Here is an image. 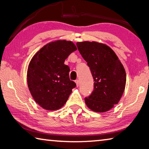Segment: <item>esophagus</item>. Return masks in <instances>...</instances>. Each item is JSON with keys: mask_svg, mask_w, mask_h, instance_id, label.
<instances>
[{"mask_svg": "<svg viewBox=\"0 0 149 149\" xmlns=\"http://www.w3.org/2000/svg\"><path fill=\"white\" fill-rule=\"evenodd\" d=\"M75 84H76L77 87L79 86V81L78 80V79H77V80H75Z\"/></svg>", "mask_w": 149, "mask_h": 149, "instance_id": "esophagus-1", "label": "esophagus"}]
</instances>
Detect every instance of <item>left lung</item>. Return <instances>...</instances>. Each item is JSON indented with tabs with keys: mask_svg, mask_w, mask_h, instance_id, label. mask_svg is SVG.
Here are the masks:
<instances>
[{
	"mask_svg": "<svg viewBox=\"0 0 149 149\" xmlns=\"http://www.w3.org/2000/svg\"><path fill=\"white\" fill-rule=\"evenodd\" d=\"M82 57L87 62L94 79V90L85 98L87 107L104 112L117 104L124 91L126 74L113 50L95 41L77 42Z\"/></svg>",
	"mask_w": 149,
	"mask_h": 149,
	"instance_id": "1",
	"label": "left lung"
}]
</instances>
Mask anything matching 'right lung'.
Wrapping results in <instances>:
<instances>
[{
	"mask_svg": "<svg viewBox=\"0 0 149 149\" xmlns=\"http://www.w3.org/2000/svg\"><path fill=\"white\" fill-rule=\"evenodd\" d=\"M77 50L74 43L58 40L45 45L32 58L27 74L29 90L35 101L47 110L62 108L76 87L70 79L65 60Z\"/></svg>",
	"mask_w": 149,
	"mask_h": 149,
	"instance_id": "1",
	"label": "right lung"
}]
</instances>
